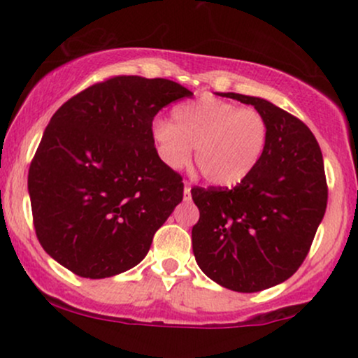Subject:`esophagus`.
Listing matches in <instances>:
<instances>
[{
  "label": "esophagus",
  "mask_w": 358,
  "mask_h": 358,
  "mask_svg": "<svg viewBox=\"0 0 358 358\" xmlns=\"http://www.w3.org/2000/svg\"><path fill=\"white\" fill-rule=\"evenodd\" d=\"M192 187H190V183L188 182H185V188H183V195H185V200H188L192 196Z\"/></svg>",
  "instance_id": "34e87169"
}]
</instances>
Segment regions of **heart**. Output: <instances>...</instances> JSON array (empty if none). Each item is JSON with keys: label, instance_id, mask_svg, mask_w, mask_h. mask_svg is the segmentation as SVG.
Segmentation results:
<instances>
[{"label": "heart", "instance_id": "obj_1", "mask_svg": "<svg viewBox=\"0 0 358 358\" xmlns=\"http://www.w3.org/2000/svg\"><path fill=\"white\" fill-rule=\"evenodd\" d=\"M151 138L166 166H187L195 146L193 159L205 182L234 187L261 163L268 150L269 124L256 109L202 96L176 106L173 122L155 119Z\"/></svg>", "mask_w": 358, "mask_h": 358}]
</instances>
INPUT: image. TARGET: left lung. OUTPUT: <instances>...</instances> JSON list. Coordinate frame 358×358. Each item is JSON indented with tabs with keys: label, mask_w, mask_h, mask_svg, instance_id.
Listing matches in <instances>:
<instances>
[{
	"label": "left lung",
	"mask_w": 358,
	"mask_h": 358,
	"mask_svg": "<svg viewBox=\"0 0 358 358\" xmlns=\"http://www.w3.org/2000/svg\"><path fill=\"white\" fill-rule=\"evenodd\" d=\"M269 124L268 150L232 188H192L200 219L192 229L196 264L217 285L256 293L286 281L303 264L327 210L318 141L305 122L261 97L227 92Z\"/></svg>",
	"instance_id": "obj_1"
}]
</instances>
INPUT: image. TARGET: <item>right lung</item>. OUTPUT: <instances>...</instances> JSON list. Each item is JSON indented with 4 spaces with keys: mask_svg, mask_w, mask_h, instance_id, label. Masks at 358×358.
I'll list each match as a JSON object with an SVG mask.
<instances>
[{
    "mask_svg": "<svg viewBox=\"0 0 358 358\" xmlns=\"http://www.w3.org/2000/svg\"><path fill=\"white\" fill-rule=\"evenodd\" d=\"M190 96L173 80L116 76L60 106L28 171L35 232L48 256L90 279L145 259L183 199L182 176L158 156L151 124Z\"/></svg>",
    "mask_w": 358,
    "mask_h": 358,
    "instance_id": "right-lung-1",
    "label": "right lung"
}]
</instances>
